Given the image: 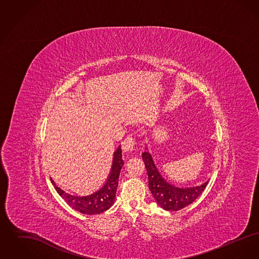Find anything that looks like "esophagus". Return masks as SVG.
I'll use <instances>...</instances> for the list:
<instances>
[{"label": "esophagus", "mask_w": 259, "mask_h": 259, "mask_svg": "<svg viewBox=\"0 0 259 259\" xmlns=\"http://www.w3.org/2000/svg\"><path fill=\"white\" fill-rule=\"evenodd\" d=\"M121 148L124 152H132L135 148V141L132 138H126L121 143Z\"/></svg>", "instance_id": "esophagus-1"}]
</instances>
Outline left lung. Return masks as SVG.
Listing matches in <instances>:
<instances>
[{
    "label": "left lung",
    "instance_id": "left-lung-1",
    "mask_svg": "<svg viewBox=\"0 0 259 259\" xmlns=\"http://www.w3.org/2000/svg\"><path fill=\"white\" fill-rule=\"evenodd\" d=\"M148 176V186L156 203L166 210H180L190 205L204 191L209 181L192 187H178L169 184L158 171L148 147L142 153Z\"/></svg>",
    "mask_w": 259,
    "mask_h": 259
}]
</instances>
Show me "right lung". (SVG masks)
<instances>
[{"label": "right lung", "mask_w": 259, "mask_h": 259, "mask_svg": "<svg viewBox=\"0 0 259 259\" xmlns=\"http://www.w3.org/2000/svg\"><path fill=\"white\" fill-rule=\"evenodd\" d=\"M122 152L120 146L116 148L113 153V159L111 164V172L108 176L106 183L95 192L85 195H73L66 193L60 187L56 186L54 181L50 178L52 185H54L56 191L66 203L73 209L83 214H98L110 209L115 199L116 188L118 185V178L123 167Z\"/></svg>", "instance_id": "obj_1"}]
</instances>
